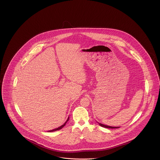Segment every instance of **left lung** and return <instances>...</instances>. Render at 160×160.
I'll list each match as a JSON object with an SVG mask.
<instances>
[{
	"label": "left lung",
	"mask_w": 160,
	"mask_h": 160,
	"mask_svg": "<svg viewBox=\"0 0 160 160\" xmlns=\"http://www.w3.org/2000/svg\"><path fill=\"white\" fill-rule=\"evenodd\" d=\"M98 123H99V124L101 127H103V128H119V127H112V126H108L104 125V124H102L99 123V122H98Z\"/></svg>",
	"instance_id": "1"
}]
</instances>
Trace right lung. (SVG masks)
<instances>
[{"instance_id":"obj_1","label":"right lung","mask_w":160,"mask_h":160,"mask_svg":"<svg viewBox=\"0 0 160 160\" xmlns=\"http://www.w3.org/2000/svg\"><path fill=\"white\" fill-rule=\"evenodd\" d=\"M68 120H69V117L68 118V119H67V120L66 121V122L64 123V124L63 125H62L61 126H60L59 128H55V129H53V130H49V132H55V131H57V130H60V129H61L62 128H64V126H65V125L66 124V123H67V122H68Z\"/></svg>"}]
</instances>
